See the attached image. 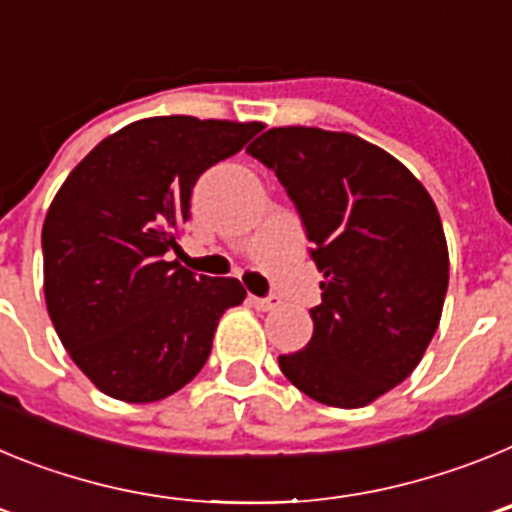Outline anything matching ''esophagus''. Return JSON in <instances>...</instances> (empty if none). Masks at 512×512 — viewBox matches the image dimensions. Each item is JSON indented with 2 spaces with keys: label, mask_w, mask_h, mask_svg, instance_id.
I'll use <instances>...</instances> for the list:
<instances>
[{
  "label": "esophagus",
  "mask_w": 512,
  "mask_h": 512,
  "mask_svg": "<svg viewBox=\"0 0 512 512\" xmlns=\"http://www.w3.org/2000/svg\"><path fill=\"white\" fill-rule=\"evenodd\" d=\"M251 305L256 307V310H264V312H269V310H277L279 305H282V300H279V297H251Z\"/></svg>",
  "instance_id": "1"
}]
</instances>
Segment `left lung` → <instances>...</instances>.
<instances>
[{
  "instance_id": "left-lung-1",
  "label": "left lung",
  "mask_w": 512,
  "mask_h": 512,
  "mask_svg": "<svg viewBox=\"0 0 512 512\" xmlns=\"http://www.w3.org/2000/svg\"><path fill=\"white\" fill-rule=\"evenodd\" d=\"M246 151L287 189L323 271L310 343L279 369L312 400L364 408L413 374L441 320L449 248L431 194L351 133L271 128Z\"/></svg>"
}]
</instances>
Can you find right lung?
I'll return each mask as SVG.
<instances>
[{"label":"right lung","mask_w":512,"mask_h":512,"mask_svg":"<svg viewBox=\"0 0 512 512\" xmlns=\"http://www.w3.org/2000/svg\"><path fill=\"white\" fill-rule=\"evenodd\" d=\"M261 122L146 117L104 138L66 176L43 223V289L63 348L97 390L156 402L205 366L217 320L246 300L238 279L194 277L176 230L192 187Z\"/></svg>","instance_id":"1"}]
</instances>
